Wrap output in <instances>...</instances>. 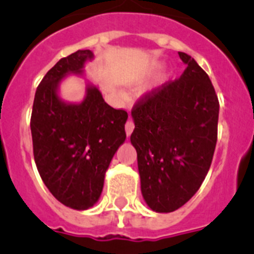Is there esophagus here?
I'll return each instance as SVG.
<instances>
[{
	"mask_svg": "<svg viewBox=\"0 0 254 254\" xmlns=\"http://www.w3.org/2000/svg\"><path fill=\"white\" fill-rule=\"evenodd\" d=\"M125 128H126V133H127V136H131V133H132V132H133V129H134L133 122H132L131 120L127 121Z\"/></svg>",
	"mask_w": 254,
	"mask_h": 254,
	"instance_id": "obj_1",
	"label": "esophagus"
}]
</instances>
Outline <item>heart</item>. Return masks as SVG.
Returning <instances> with one entry per match:
<instances>
[{"label":"heart","mask_w":254,"mask_h":254,"mask_svg":"<svg viewBox=\"0 0 254 254\" xmlns=\"http://www.w3.org/2000/svg\"><path fill=\"white\" fill-rule=\"evenodd\" d=\"M168 75H169V72H168V71H165V72H163V75H161V78H167L168 77Z\"/></svg>","instance_id":"obj_1"}]
</instances>
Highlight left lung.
I'll return each instance as SVG.
<instances>
[{
  "mask_svg": "<svg viewBox=\"0 0 254 254\" xmlns=\"http://www.w3.org/2000/svg\"><path fill=\"white\" fill-rule=\"evenodd\" d=\"M187 68L134 105L131 143L137 151L141 193L155 212L188 202L210 169L217 138L219 100L207 73L185 52Z\"/></svg>",
  "mask_w": 254,
  "mask_h": 254,
  "instance_id": "obj_1",
  "label": "left lung"
}]
</instances>
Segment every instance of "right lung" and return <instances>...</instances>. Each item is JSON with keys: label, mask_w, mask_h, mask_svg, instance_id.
Returning a JSON list of instances; mask_svg holds the SVG:
<instances>
[{"label": "right lung", "mask_w": 254, "mask_h": 254, "mask_svg": "<svg viewBox=\"0 0 254 254\" xmlns=\"http://www.w3.org/2000/svg\"><path fill=\"white\" fill-rule=\"evenodd\" d=\"M93 60V51L78 49L58 61L37 87L30 121L35 164L44 185L62 205L78 211L99 201L105 173L126 140L128 118L87 81L84 67ZM69 74L87 80L81 102L60 96V84Z\"/></svg>", "instance_id": "add662e5"}]
</instances>
